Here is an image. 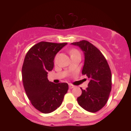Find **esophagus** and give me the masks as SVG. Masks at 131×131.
Masks as SVG:
<instances>
[{
    "mask_svg": "<svg viewBox=\"0 0 131 131\" xmlns=\"http://www.w3.org/2000/svg\"><path fill=\"white\" fill-rule=\"evenodd\" d=\"M74 88V86L73 85L69 84V88H70V89H73V88Z\"/></svg>",
    "mask_w": 131,
    "mask_h": 131,
    "instance_id": "esophagus-1",
    "label": "esophagus"
}]
</instances>
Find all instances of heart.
Here are the masks:
<instances>
[{
	"label": "heart",
	"mask_w": 131,
	"mask_h": 131,
	"mask_svg": "<svg viewBox=\"0 0 131 131\" xmlns=\"http://www.w3.org/2000/svg\"><path fill=\"white\" fill-rule=\"evenodd\" d=\"M70 53H71V55H73V54H75V53H79V52H78V50H74H74H71Z\"/></svg>",
	"instance_id": "heart-1"
}]
</instances>
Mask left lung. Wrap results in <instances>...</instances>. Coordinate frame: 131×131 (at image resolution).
Wrapping results in <instances>:
<instances>
[{"mask_svg":"<svg viewBox=\"0 0 131 131\" xmlns=\"http://www.w3.org/2000/svg\"><path fill=\"white\" fill-rule=\"evenodd\" d=\"M84 52V63L82 74L89 79L88 88L77 99L79 105L85 110L95 113L105 106L112 90V73L102 52L87 40L71 43Z\"/></svg>","mask_w":131,"mask_h":131,"instance_id":"8db88e82","label":"left lung"}]
</instances>
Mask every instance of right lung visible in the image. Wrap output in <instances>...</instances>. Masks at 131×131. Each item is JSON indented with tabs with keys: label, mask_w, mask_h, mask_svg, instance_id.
<instances>
[{
	"label": "right lung",
	"mask_w": 131,
	"mask_h": 131,
	"mask_svg": "<svg viewBox=\"0 0 131 131\" xmlns=\"http://www.w3.org/2000/svg\"><path fill=\"white\" fill-rule=\"evenodd\" d=\"M67 44L40 42L29 49L24 60L22 79L25 92L34 107L43 113L58 108L68 90L67 83L55 84L47 79L55 55Z\"/></svg>",
	"instance_id": "obj_1"
}]
</instances>
